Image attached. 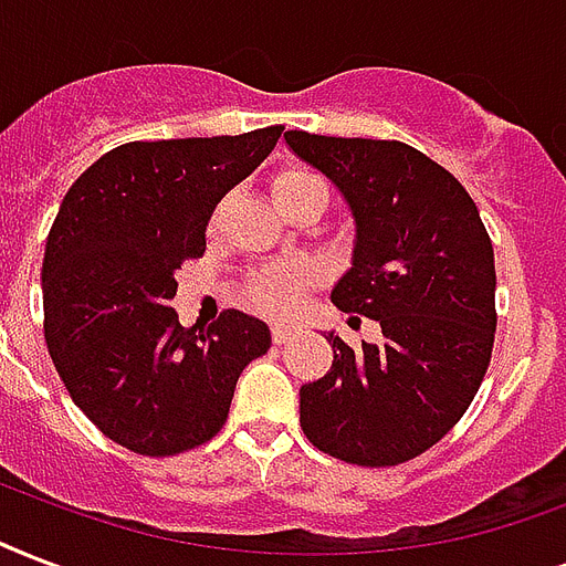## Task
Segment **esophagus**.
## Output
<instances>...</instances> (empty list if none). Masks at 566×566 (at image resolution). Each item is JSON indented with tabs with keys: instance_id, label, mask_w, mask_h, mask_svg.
<instances>
[{
	"instance_id": "1",
	"label": "esophagus",
	"mask_w": 566,
	"mask_h": 566,
	"mask_svg": "<svg viewBox=\"0 0 566 566\" xmlns=\"http://www.w3.org/2000/svg\"><path fill=\"white\" fill-rule=\"evenodd\" d=\"M287 338H291V329H287V326H282V323H279V326H273V340L279 344V347H282V344H287Z\"/></svg>"
}]
</instances>
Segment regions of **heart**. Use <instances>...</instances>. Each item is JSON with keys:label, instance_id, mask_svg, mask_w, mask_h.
<instances>
[{"label": "heart", "instance_id": "1", "mask_svg": "<svg viewBox=\"0 0 566 566\" xmlns=\"http://www.w3.org/2000/svg\"><path fill=\"white\" fill-rule=\"evenodd\" d=\"M305 187H323V184L317 175L305 171V168L282 171L273 180L275 205H282L293 192H300ZM308 282H312V270L308 266H273V270L261 273L245 287V302L252 305L254 312L266 314V317H291Z\"/></svg>", "mask_w": 566, "mask_h": 566}]
</instances>
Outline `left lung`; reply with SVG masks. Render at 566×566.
I'll return each mask as SVG.
<instances>
[{
	"label": "left lung",
	"instance_id": "obj_1",
	"mask_svg": "<svg viewBox=\"0 0 566 566\" xmlns=\"http://www.w3.org/2000/svg\"><path fill=\"white\" fill-rule=\"evenodd\" d=\"M284 139L340 189L356 219L353 266L332 302L382 326V344L361 350L326 335L332 368L300 388V424L344 463H407L463 418L493 356L490 234L463 184L403 142L302 129Z\"/></svg>",
	"mask_w": 566,
	"mask_h": 566
}]
</instances>
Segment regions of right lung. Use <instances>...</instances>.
<instances>
[{
  "mask_svg": "<svg viewBox=\"0 0 566 566\" xmlns=\"http://www.w3.org/2000/svg\"><path fill=\"white\" fill-rule=\"evenodd\" d=\"M284 127L213 139L127 142L67 189L43 252V335L73 403L145 457L184 454L226 424L237 379L270 326L228 308L180 326L175 273L205 254L216 205Z\"/></svg>",
  "mask_w": 566,
  "mask_h": 566,
  "instance_id": "obj_1",
  "label": "right lung"
}]
</instances>
